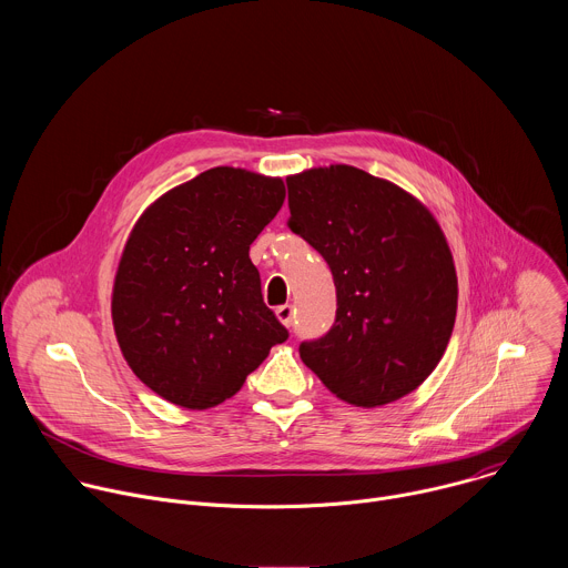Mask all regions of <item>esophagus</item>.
Here are the masks:
<instances>
[{"label": "esophagus", "instance_id": "1", "mask_svg": "<svg viewBox=\"0 0 568 568\" xmlns=\"http://www.w3.org/2000/svg\"><path fill=\"white\" fill-rule=\"evenodd\" d=\"M276 318L283 323L285 328H292V318H294V307L292 305H278L276 307Z\"/></svg>", "mask_w": 568, "mask_h": 568}]
</instances>
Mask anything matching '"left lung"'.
<instances>
[{
	"instance_id": "left-lung-1",
	"label": "left lung",
	"mask_w": 568,
	"mask_h": 568,
	"mask_svg": "<svg viewBox=\"0 0 568 568\" xmlns=\"http://www.w3.org/2000/svg\"><path fill=\"white\" fill-rule=\"evenodd\" d=\"M290 229L326 258L337 318L301 344L339 399L375 409L416 390L449 344L458 278L434 213L397 184L346 164L287 178Z\"/></svg>"
}]
</instances>
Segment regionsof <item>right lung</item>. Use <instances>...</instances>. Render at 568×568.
Listing matches in <instances>:
<instances>
[{"instance_id":"right-lung-1","label":"right lung","mask_w":568,"mask_h":568,"mask_svg":"<svg viewBox=\"0 0 568 568\" xmlns=\"http://www.w3.org/2000/svg\"><path fill=\"white\" fill-rule=\"evenodd\" d=\"M285 200L281 178L215 166L134 222L112 285L123 359L159 397L204 412L287 339L263 303L250 245Z\"/></svg>"}]
</instances>
